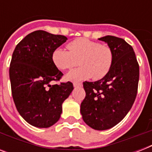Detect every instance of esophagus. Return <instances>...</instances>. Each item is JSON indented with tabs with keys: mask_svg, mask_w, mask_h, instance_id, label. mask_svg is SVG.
<instances>
[{
	"mask_svg": "<svg viewBox=\"0 0 152 152\" xmlns=\"http://www.w3.org/2000/svg\"><path fill=\"white\" fill-rule=\"evenodd\" d=\"M82 86V83H73V87L74 88H80Z\"/></svg>",
	"mask_w": 152,
	"mask_h": 152,
	"instance_id": "1",
	"label": "esophagus"
}]
</instances>
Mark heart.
Returning a JSON list of instances; mask_svg holds the SVG:
<instances>
[{"mask_svg":"<svg viewBox=\"0 0 152 152\" xmlns=\"http://www.w3.org/2000/svg\"><path fill=\"white\" fill-rule=\"evenodd\" d=\"M69 50L57 47L52 53L53 63L61 70L71 69L76 64L80 66L69 72L64 78L67 81L80 82L92 77L100 80L108 73L113 61L110 47L100 45L97 42L79 38L69 42Z\"/></svg>","mask_w":152,"mask_h":152,"instance_id":"obj_1","label":"heart"}]
</instances>
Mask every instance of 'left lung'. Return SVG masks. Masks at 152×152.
I'll return each mask as SVG.
<instances>
[{"label": "left lung", "instance_id": "8db88e82", "mask_svg": "<svg viewBox=\"0 0 152 152\" xmlns=\"http://www.w3.org/2000/svg\"><path fill=\"white\" fill-rule=\"evenodd\" d=\"M99 40L112 50L113 64L103 78L83 83L86 97L80 105V113L88 126L106 130L120 122L134 103L139 64L133 49L124 39L107 35Z\"/></svg>", "mask_w": 152, "mask_h": 152}]
</instances>
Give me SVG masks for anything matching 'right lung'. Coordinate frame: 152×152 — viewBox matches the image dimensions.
Returning a JSON list of instances; mask_svg holds the SVG:
<instances>
[{
    "instance_id": "1",
    "label": "right lung",
    "mask_w": 152,
    "mask_h": 152,
    "mask_svg": "<svg viewBox=\"0 0 152 152\" xmlns=\"http://www.w3.org/2000/svg\"><path fill=\"white\" fill-rule=\"evenodd\" d=\"M66 40L64 35L35 31L12 53L9 77L13 100L21 117L34 127L49 128L57 122L62 104L73 90L71 82L50 83L63 76L53 63L52 53Z\"/></svg>"
}]
</instances>
